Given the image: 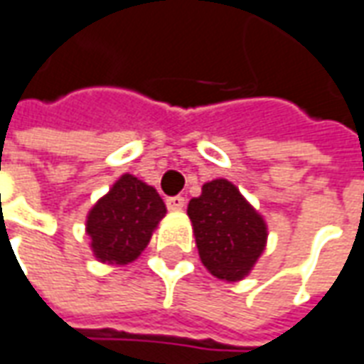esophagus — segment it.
Returning <instances> with one entry per match:
<instances>
[{
    "label": "esophagus",
    "instance_id": "34e87169",
    "mask_svg": "<svg viewBox=\"0 0 364 364\" xmlns=\"http://www.w3.org/2000/svg\"><path fill=\"white\" fill-rule=\"evenodd\" d=\"M166 205H168L170 211H182L184 205H186V200L182 196H174V198H168L166 200Z\"/></svg>",
    "mask_w": 364,
    "mask_h": 364
}]
</instances>
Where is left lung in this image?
<instances>
[{"label": "left lung", "instance_id": "8db88e82", "mask_svg": "<svg viewBox=\"0 0 364 364\" xmlns=\"http://www.w3.org/2000/svg\"><path fill=\"white\" fill-rule=\"evenodd\" d=\"M202 264L219 280L239 282L249 277L267 249L269 228L239 188L225 178L202 186V194L188 203Z\"/></svg>", "mask_w": 364, "mask_h": 364}]
</instances>
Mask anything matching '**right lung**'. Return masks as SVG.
<instances>
[{
	"label": "right lung",
	"instance_id": "right-lung-1",
	"mask_svg": "<svg viewBox=\"0 0 364 364\" xmlns=\"http://www.w3.org/2000/svg\"><path fill=\"white\" fill-rule=\"evenodd\" d=\"M164 215L159 192L133 174H123L87 211L90 249L100 262L129 264L145 251Z\"/></svg>",
	"mask_w": 364,
	"mask_h": 364
}]
</instances>
